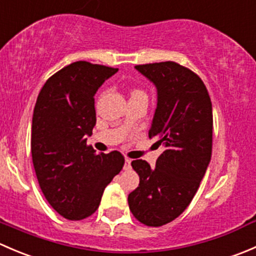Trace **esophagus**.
I'll return each instance as SVG.
<instances>
[{
    "label": "esophagus",
    "mask_w": 256,
    "mask_h": 256,
    "mask_svg": "<svg viewBox=\"0 0 256 256\" xmlns=\"http://www.w3.org/2000/svg\"><path fill=\"white\" fill-rule=\"evenodd\" d=\"M124 168H125V170H130V168H131V160H130V158H125V164H124Z\"/></svg>",
    "instance_id": "34e87169"
}]
</instances>
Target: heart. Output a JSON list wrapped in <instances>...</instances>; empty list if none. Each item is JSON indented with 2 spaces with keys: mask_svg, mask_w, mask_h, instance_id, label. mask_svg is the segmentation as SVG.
I'll use <instances>...</instances> for the list:
<instances>
[{
  "mask_svg": "<svg viewBox=\"0 0 256 256\" xmlns=\"http://www.w3.org/2000/svg\"><path fill=\"white\" fill-rule=\"evenodd\" d=\"M140 92V90H134V92H132V94H134V92Z\"/></svg>",
  "mask_w": 256,
  "mask_h": 256,
  "instance_id": "1",
  "label": "heart"
}]
</instances>
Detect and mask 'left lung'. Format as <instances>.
Masks as SVG:
<instances>
[{
    "label": "left lung",
    "mask_w": 256,
    "mask_h": 256,
    "mask_svg": "<svg viewBox=\"0 0 256 256\" xmlns=\"http://www.w3.org/2000/svg\"><path fill=\"white\" fill-rule=\"evenodd\" d=\"M157 89V108L150 128L164 151L151 167L144 160L131 166L140 177L128 194L138 222L161 226L176 219L192 202L212 156L213 112L202 79L174 62L136 66Z\"/></svg>",
    "instance_id": "left-lung-1"
}]
</instances>
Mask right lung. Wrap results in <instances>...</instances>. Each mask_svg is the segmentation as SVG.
<instances>
[{
	"mask_svg": "<svg viewBox=\"0 0 256 256\" xmlns=\"http://www.w3.org/2000/svg\"><path fill=\"white\" fill-rule=\"evenodd\" d=\"M118 68L76 62L52 76L37 98L30 151L49 204L69 220L92 216L105 187L122 170L118 151L95 154L86 144L96 124L94 96Z\"/></svg>",
	"mask_w": 256,
	"mask_h": 256,
	"instance_id": "add662e5",
	"label": "right lung"
}]
</instances>
